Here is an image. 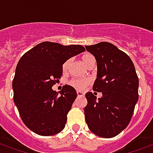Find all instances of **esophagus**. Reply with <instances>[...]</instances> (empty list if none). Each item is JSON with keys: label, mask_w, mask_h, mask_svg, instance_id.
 Segmentation results:
<instances>
[{"label": "esophagus", "mask_w": 153, "mask_h": 153, "mask_svg": "<svg viewBox=\"0 0 153 153\" xmlns=\"http://www.w3.org/2000/svg\"><path fill=\"white\" fill-rule=\"evenodd\" d=\"M77 95H78V97H83L84 93L83 92H80V91H77Z\"/></svg>", "instance_id": "esophagus-1"}]
</instances>
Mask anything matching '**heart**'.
I'll return each instance as SVG.
<instances>
[{"label": "heart", "instance_id": "obj_1", "mask_svg": "<svg viewBox=\"0 0 153 153\" xmlns=\"http://www.w3.org/2000/svg\"><path fill=\"white\" fill-rule=\"evenodd\" d=\"M81 60H82V62L86 66H88L91 62L95 61V59H94V56L92 54L85 53L81 56ZM69 64H70V60H66L63 64L62 69H63L64 71H66L67 69H68V66H69ZM90 83H91V80L88 79H74L70 81V84L71 86L75 88L76 89L79 90L83 89L85 87L90 84Z\"/></svg>", "mask_w": 153, "mask_h": 153}]
</instances>
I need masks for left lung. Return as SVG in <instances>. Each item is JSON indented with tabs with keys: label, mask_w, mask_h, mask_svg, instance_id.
<instances>
[{
	"label": "left lung",
	"mask_w": 153,
	"mask_h": 153,
	"mask_svg": "<svg viewBox=\"0 0 153 153\" xmlns=\"http://www.w3.org/2000/svg\"><path fill=\"white\" fill-rule=\"evenodd\" d=\"M97 60V73L93 89L102 93L97 99L85 94V120L90 131L102 138H113L131 120L138 100V78L128 55L106 42L86 46Z\"/></svg>",
	"instance_id": "1"
}]
</instances>
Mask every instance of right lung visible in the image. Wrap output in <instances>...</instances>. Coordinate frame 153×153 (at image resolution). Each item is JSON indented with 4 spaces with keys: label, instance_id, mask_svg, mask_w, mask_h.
<instances>
[{
    "label": "right lung",
    "instance_id": "obj_1",
    "mask_svg": "<svg viewBox=\"0 0 153 153\" xmlns=\"http://www.w3.org/2000/svg\"><path fill=\"white\" fill-rule=\"evenodd\" d=\"M84 51L81 45L43 42L19 60L12 83L14 102L23 122L33 133L50 136L65 128L76 90L65 85L57 93L51 88L62 75L63 64Z\"/></svg>",
    "mask_w": 153,
    "mask_h": 153
}]
</instances>
